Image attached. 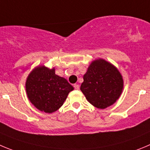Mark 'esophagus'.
Returning a JSON list of instances; mask_svg holds the SVG:
<instances>
[{
    "label": "esophagus",
    "instance_id": "1",
    "mask_svg": "<svg viewBox=\"0 0 150 150\" xmlns=\"http://www.w3.org/2000/svg\"><path fill=\"white\" fill-rule=\"evenodd\" d=\"M74 88L75 89H79V85L78 84H74Z\"/></svg>",
    "mask_w": 150,
    "mask_h": 150
}]
</instances>
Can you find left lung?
Listing matches in <instances>:
<instances>
[{"label":"left lung","instance_id":"left-lung-1","mask_svg":"<svg viewBox=\"0 0 150 150\" xmlns=\"http://www.w3.org/2000/svg\"><path fill=\"white\" fill-rule=\"evenodd\" d=\"M123 89L124 79L121 72L103 58L91 62L81 86L86 100L101 110L114 104L121 96Z\"/></svg>","mask_w":150,"mask_h":150}]
</instances>
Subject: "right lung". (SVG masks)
<instances>
[{
    "mask_svg": "<svg viewBox=\"0 0 150 150\" xmlns=\"http://www.w3.org/2000/svg\"><path fill=\"white\" fill-rule=\"evenodd\" d=\"M26 96L29 101L41 112L52 113L64 104L74 87L67 79L55 74L54 67L43 65L35 67L26 81Z\"/></svg>",
    "mask_w": 150,
    "mask_h": 150,
    "instance_id": "obj_1",
    "label": "right lung"
}]
</instances>
